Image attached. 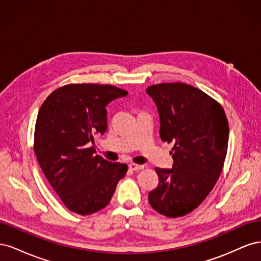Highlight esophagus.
I'll return each instance as SVG.
<instances>
[{
  "label": "esophagus",
  "instance_id": "1",
  "mask_svg": "<svg viewBox=\"0 0 261 261\" xmlns=\"http://www.w3.org/2000/svg\"><path fill=\"white\" fill-rule=\"evenodd\" d=\"M128 168L132 171H139V170H143L144 169V165H138V164H135V163H130L128 165Z\"/></svg>",
  "mask_w": 261,
  "mask_h": 261
}]
</instances>
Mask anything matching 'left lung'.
Listing matches in <instances>:
<instances>
[{
  "label": "left lung",
  "mask_w": 261,
  "mask_h": 261,
  "mask_svg": "<svg viewBox=\"0 0 261 261\" xmlns=\"http://www.w3.org/2000/svg\"><path fill=\"white\" fill-rule=\"evenodd\" d=\"M160 117V136L173 143L172 169L155 168L159 184L149 193L151 207L177 218L192 212L215 187L222 171L228 122L217 101L183 83L146 89Z\"/></svg>",
  "instance_id": "8db88e82"
}]
</instances>
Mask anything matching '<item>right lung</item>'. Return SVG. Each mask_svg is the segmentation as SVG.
I'll return each instance as SVG.
<instances>
[{"mask_svg": "<svg viewBox=\"0 0 261 261\" xmlns=\"http://www.w3.org/2000/svg\"><path fill=\"white\" fill-rule=\"evenodd\" d=\"M128 92L110 85H67L53 91L38 112L37 160L63 203L82 216L108 206L127 164L94 154V134L108 127L107 106Z\"/></svg>", "mask_w": 261, "mask_h": 261, "instance_id": "right-lung-1", "label": "right lung"}]
</instances>
